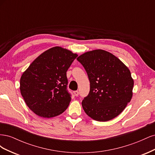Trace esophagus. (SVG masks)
<instances>
[{
	"label": "esophagus",
	"mask_w": 155,
	"mask_h": 155,
	"mask_svg": "<svg viewBox=\"0 0 155 155\" xmlns=\"http://www.w3.org/2000/svg\"><path fill=\"white\" fill-rule=\"evenodd\" d=\"M74 95L76 96H78V95H79V92H78V91H76L74 92Z\"/></svg>",
	"instance_id": "obj_1"
}]
</instances>
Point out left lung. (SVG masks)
Returning <instances> with one entry per match:
<instances>
[{"label":"left lung","mask_w":155,"mask_h":155,"mask_svg":"<svg viewBox=\"0 0 155 155\" xmlns=\"http://www.w3.org/2000/svg\"><path fill=\"white\" fill-rule=\"evenodd\" d=\"M77 60L90 81V92L81 103L84 111L99 121L116 118L133 96L134 81L129 68L113 54L103 50L87 51Z\"/></svg>","instance_id":"left-lung-1"}]
</instances>
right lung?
I'll return each mask as SVG.
<instances>
[{"label":"right lung","mask_w":155,"mask_h":155,"mask_svg":"<svg viewBox=\"0 0 155 155\" xmlns=\"http://www.w3.org/2000/svg\"><path fill=\"white\" fill-rule=\"evenodd\" d=\"M76 54L59 46L41 54L22 74L20 91L26 105L43 118L58 116L67 109L71 94L67 71Z\"/></svg>","instance_id":"right-lung-1"}]
</instances>
